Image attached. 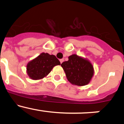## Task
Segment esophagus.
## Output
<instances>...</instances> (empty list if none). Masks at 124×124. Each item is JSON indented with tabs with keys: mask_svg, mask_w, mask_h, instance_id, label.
I'll use <instances>...</instances> for the list:
<instances>
[{
	"mask_svg": "<svg viewBox=\"0 0 124 124\" xmlns=\"http://www.w3.org/2000/svg\"><path fill=\"white\" fill-rule=\"evenodd\" d=\"M63 61H64V59H60V62H61V63H62Z\"/></svg>",
	"mask_w": 124,
	"mask_h": 124,
	"instance_id": "1",
	"label": "esophagus"
}]
</instances>
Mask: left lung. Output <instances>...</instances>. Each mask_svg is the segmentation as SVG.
I'll return each mask as SVG.
<instances>
[{
    "label": "left lung",
    "instance_id": "8db88e82",
    "mask_svg": "<svg viewBox=\"0 0 124 124\" xmlns=\"http://www.w3.org/2000/svg\"><path fill=\"white\" fill-rule=\"evenodd\" d=\"M67 80L73 85L79 86L89 84L94 74V69L87 59L73 54L68 57V61L61 64Z\"/></svg>",
    "mask_w": 124,
    "mask_h": 124
}]
</instances>
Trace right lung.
<instances>
[{
    "label": "right lung",
    "mask_w": 124,
    "mask_h": 124,
    "mask_svg": "<svg viewBox=\"0 0 124 124\" xmlns=\"http://www.w3.org/2000/svg\"><path fill=\"white\" fill-rule=\"evenodd\" d=\"M60 65L59 61L54 55L42 53L27 63L26 72L31 79L40 80L46 77L53 67Z\"/></svg>",
    "instance_id": "add662e5"
}]
</instances>
